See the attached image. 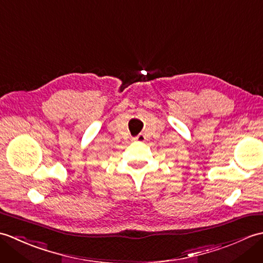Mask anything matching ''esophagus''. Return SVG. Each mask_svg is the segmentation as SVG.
Wrapping results in <instances>:
<instances>
[{
	"label": "esophagus",
	"instance_id": "34e87169",
	"mask_svg": "<svg viewBox=\"0 0 263 263\" xmlns=\"http://www.w3.org/2000/svg\"><path fill=\"white\" fill-rule=\"evenodd\" d=\"M133 140L137 141V142H143L144 140H146V137H144L142 133H140V135L137 136L136 138H133Z\"/></svg>",
	"mask_w": 263,
	"mask_h": 263
}]
</instances>
